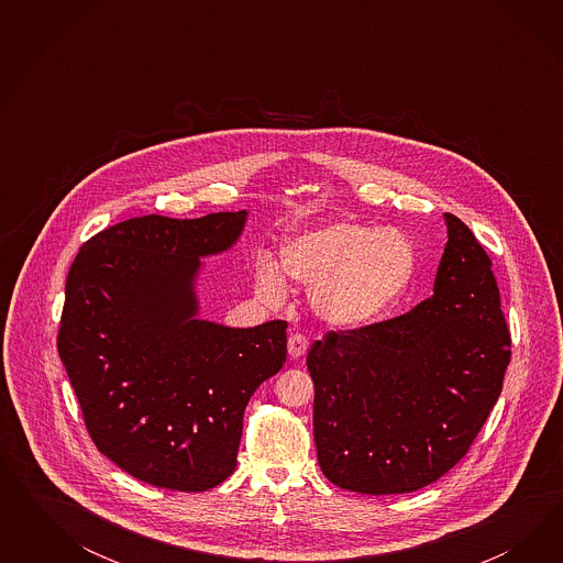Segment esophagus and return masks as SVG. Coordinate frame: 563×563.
Returning a JSON list of instances; mask_svg holds the SVG:
<instances>
[{"label": "esophagus", "mask_w": 563, "mask_h": 563, "mask_svg": "<svg viewBox=\"0 0 563 563\" xmlns=\"http://www.w3.org/2000/svg\"><path fill=\"white\" fill-rule=\"evenodd\" d=\"M307 346H309V342H307V339H306V336H303V334H299V332H295V334H290V336H289L290 358L306 357Z\"/></svg>", "instance_id": "1"}]
</instances>
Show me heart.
I'll return each instance as SVG.
<instances>
[{"mask_svg": "<svg viewBox=\"0 0 563 563\" xmlns=\"http://www.w3.org/2000/svg\"><path fill=\"white\" fill-rule=\"evenodd\" d=\"M280 265L292 280L309 287L311 307L328 324L357 330L386 320L402 303L417 254L398 229L339 221L287 239ZM282 272L273 257H257V297L268 303L287 297Z\"/></svg>", "mask_w": 563, "mask_h": 563, "instance_id": "heart-1", "label": "heart"}]
</instances>
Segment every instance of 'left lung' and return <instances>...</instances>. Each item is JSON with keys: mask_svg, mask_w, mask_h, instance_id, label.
<instances>
[{"mask_svg": "<svg viewBox=\"0 0 563 563\" xmlns=\"http://www.w3.org/2000/svg\"><path fill=\"white\" fill-rule=\"evenodd\" d=\"M433 297L379 324L328 332L307 353L324 477L367 495L412 494L468 452L510 363L492 260L443 214Z\"/></svg>", "mask_w": 563, "mask_h": 563, "instance_id": "1", "label": "left lung"}]
</instances>
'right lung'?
Masks as SVG:
<instances>
[{"label":"right lung","instance_id":"add662e5","mask_svg":"<svg viewBox=\"0 0 563 563\" xmlns=\"http://www.w3.org/2000/svg\"><path fill=\"white\" fill-rule=\"evenodd\" d=\"M247 210L148 214L88 239L69 268L57 351L95 445L154 487L206 492L238 466L243 412L287 361V322L200 318L202 257L238 243Z\"/></svg>","mask_w":563,"mask_h":563}]
</instances>
